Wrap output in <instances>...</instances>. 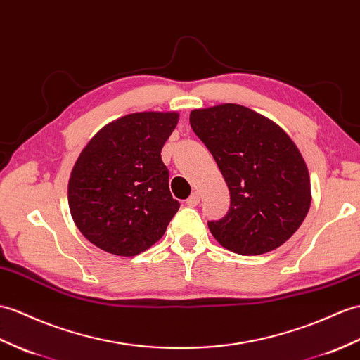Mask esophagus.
Returning a JSON list of instances; mask_svg holds the SVG:
<instances>
[{
  "mask_svg": "<svg viewBox=\"0 0 360 360\" xmlns=\"http://www.w3.org/2000/svg\"><path fill=\"white\" fill-rule=\"evenodd\" d=\"M199 200H200L199 193H193V195H191V196L186 200V204L190 205V207H196V205L199 204Z\"/></svg>",
  "mask_w": 360,
  "mask_h": 360,
  "instance_id": "34e87169",
  "label": "esophagus"
}]
</instances>
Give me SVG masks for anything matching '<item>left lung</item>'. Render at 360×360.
I'll return each mask as SVG.
<instances>
[{
  "mask_svg": "<svg viewBox=\"0 0 360 360\" xmlns=\"http://www.w3.org/2000/svg\"><path fill=\"white\" fill-rule=\"evenodd\" d=\"M230 190V208L208 221L214 239L242 256L281 247L300 227L311 202L302 155L279 125L244 105L221 104L190 113Z\"/></svg>",
  "mask_w": 360,
  "mask_h": 360,
  "instance_id": "1",
  "label": "left lung"
}]
</instances>
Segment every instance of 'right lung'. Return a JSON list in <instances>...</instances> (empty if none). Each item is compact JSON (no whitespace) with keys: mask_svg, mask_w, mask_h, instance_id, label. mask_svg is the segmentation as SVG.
<instances>
[{"mask_svg":"<svg viewBox=\"0 0 360 360\" xmlns=\"http://www.w3.org/2000/svg\"><path fill=\"white\" fill-rule=\"evenodd\" d=\"M174 112L125 115L90 139L69 181V207L91 244L116 256L146 252L179 210L161 150L178 124Z\"/></svg>","mask_w":360,"mask_h":360,"instance_id":"add662e5","label":"right lung"}]
</instances>
